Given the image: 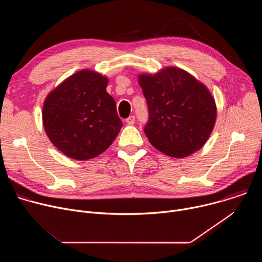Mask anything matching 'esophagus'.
<instances>
[{"mask_svg":"<svg viewBox=\"0 0 262 262\" xmlns=\"http://www.w3.org/2000/svg\"><path fill=\"white\" fill-rule=\"evenodd\" d=\"M135 116H129L128 118H126V123H128V124H134L135 123Z\"/></svg>","mask_w":262,"mask_h":262,"instance_id":"obj_1","label":"esophagus"}]
</instances>
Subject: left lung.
<instances>
[{"mask_svg":"<svg viewBox=\"0 0 262 262\" xmlns=\"http://www.w3.org/2000/svg\"><path fill=\"white\" fill-rule=\"evenodd\" d=\"M139 83L148 105L144 133L151 145L172 158L199 150L216 117L214 99L207 88L175 67L155 76H140Z\"/></svg>","mask_w":262,"mask_h":262,"instance_id":"8db88e82","label":"left lung"}]
</instances>
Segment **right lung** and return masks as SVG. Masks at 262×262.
Returning <instances> with one entry per match:
<instances>
[{
    "mask_svg": "<svg viewBox=\"0 0 262 262\" xmlns=\"http://www.w3.org/2000/svg\"><path fill=\"white\" fill-rule=\"evenodd\" d=\"M107 79L81 70L52 91L42 120L51 142L70 159H93L113 143L122 127L116 102L105 90Z\"/></svg>",
    "mask_w": 262,
    "mask_h": 262,
    "instance_id": "right-lung-1",
    "label": "right lung"
}]
</instances>
